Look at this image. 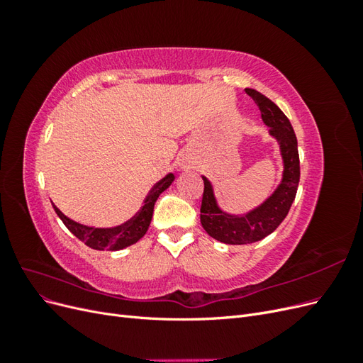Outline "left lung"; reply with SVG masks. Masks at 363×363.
Returning a JSON list of instances; mask_svg holds the SVG:
<instances>
[{"mask_svg": "<svg viewBox=\"0 0 363 363\" xmlns=\"http://www.w3.org/2000/svg\"><path fill=\"white\" fill-rule=\"evenodd\" d=\"M245 92L257 104L263 124L269 128V136L277 140L283 174L276 191L260 206L244 215L224 212L218 206L211 180L203 175L201 225L208 236L227 245H247L271 235L286 218L300 183L298 144L289 119L265 95L255 89H245Z\"/></svg>", "mask_w": 363, "mask_h": 363, "instance_id": "left-lung-1", "label": "left lung"}]
</instances>
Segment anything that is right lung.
<instances>
[{
    "label": "right lung",
    "mask_w": 363,
    "mask_h": 363,
    "mask_svg": "<svg viewBox=\"0 0 363 363\" xmlns=\"http://www.w3.org/2000/svg\"><path fill=\"white\" fill-rule=\"evenodd\" d=\"M174 179H175L174 174L171 172L164 175L160 182H157L155 186H152V189L148 192L144 206H142L140 211L133 218H130L128 221L116 227L84 225L74 221V219L68 218L65 213H62L54 204L52 207L69 232L74 236L79 238L87 247H91L94 250H100V251L103 250L118 251L136 244L138 240L147 233L159 195L169 188Z\"/></svg>",
    "instance_id": "add662e5"
}]
</instances>
